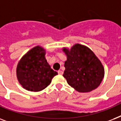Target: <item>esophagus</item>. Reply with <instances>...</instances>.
Here are the masks:
<instances>
[{"mask_svg":"<svg viewBox=\"0 0 121 121\" xmlns=\"http://www.w3.org/2000/svg\"><path fill=\"white\" fill-rule=\"evenodd\" d=\"M58 74H60V75H62V74H63V72L62 71H60V70H59V71H58Z\"/></svg>","mask_w":121,"mask_h":121,"instance_id":"1","label":"esophagus"}]
</instances>
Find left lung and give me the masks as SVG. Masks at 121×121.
<instances>
[{"label": "left lung", "mask_w": 121, "mask_h": 121, "mask_svg": "<svg viewBox=\"0 0 121 121\" xmlns=\"http://www.w3.org/2000/svg\"><path fill=\"white\" fill-rule=\"evenodd\" d=\"M67 56L63 76L67 83L79 92L96 89L104 77V68L100 60L86 46L76 43L69 49L64 47Z\"/></svg>", "instance_id": "left-lung-1"}]
</instances>
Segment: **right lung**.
Listing matches in <instances>:
<instances>
[{
    "instance_id": "1",
    "label": "right lung",
    "mask_w": 121,
    "mask_h": 121,
    "mask_svg": "<svg viewBox=\"0 0 121 121\" xmlns=\"http://www.w3.org/2000/svg\"><path fill=\"white\" fill-rule=\"evenodd\" d=\"M45 50L36 46L22 56L16 68L19 83L23 88L31 91H40L50 85L52 78L57 75L51 69L45 59Z\"/></svg>"
}]
</instances>
